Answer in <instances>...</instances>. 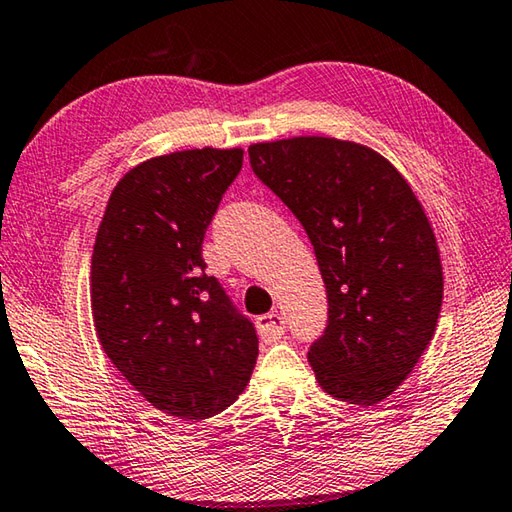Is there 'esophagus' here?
Segmentation results:
<instances>
[{"label":"esophagus","instance_id":"obj_1","mask_svg":"<svg viewBox=\"0 0 512 512\" xmlns=\"http://www.w3.org/2000/svg\"><path fill=\"white\" fill-rule=\"evenodd\" d=\"M257 329H259V336L266 342H275L284 336L286 331V322L282 318V313L271 311L266 315H259L257 318Z\"/></svg>","mask_w":512,"mask_h":512}]
</instances>
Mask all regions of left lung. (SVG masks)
<instances>
[{"instance_id": "left-lung-1", "label": "left lung", "mask_w": 512, "mask_h": 512, "mask_svg": "<svg viewBox=\"0 0 512 512\" xmlns=\"http://www.w3.org/2000/svg\"><path fill=\"white\" fill-rule=\"evenodd\" d=\"M250 167L309 235L327 286V329L309 349L320 387L376 405L434 336L443 268L410 185L365 145L295 136L248 147Z\"/></svg>"}]
</instances>
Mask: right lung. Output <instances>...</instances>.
I'll use <instances>...</instances> for the list:
<instances>
[{
  "label": "right lung",
  "instance_id": "obj_1",
  "mask_svg": "<svg viewBox=\"0 0 512 512\" xmlns=\"http://www.w3.org/2000/svg\"><path fill=\"white\" fill-rule=\"evenodd\" d=\"M244 150H185L129 170L111 192L91 257V313L107 358L147 403L203 421L237 401L259 342L201 244Z\"/></svg>",
  "mask_w": 512,
  "mask_h": 512
}]
</instances>
